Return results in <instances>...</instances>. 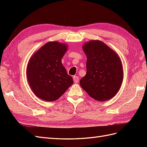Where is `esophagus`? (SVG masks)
<instances>
[{
  "instance_id": "obj_1",
  "label": "esophagus",
  "mask_w": 147,
  "mask_h": 147,
  "mask_svg": "<svg viewBox=\"0 0 147 147\" xmlns=\"http://www.w3.org/2000/svg\"><path fill=\"white\" fill-rule=\"evenodd\" d=\"M73 80H74V82L75 83H77L79 82V78L77 76H74Z\"/></svg>"
}]
</instances>
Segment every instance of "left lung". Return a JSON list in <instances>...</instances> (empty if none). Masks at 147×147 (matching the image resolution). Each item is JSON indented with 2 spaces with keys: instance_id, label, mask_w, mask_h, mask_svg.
<instances>
[{
  "instance_id": "1",
  "label": "left lung",
  "mask_w": 147,
  "mask_h": 147,
  "mask_svg": "<svg viewBox=\"0 0 147 147\" xmlns=\"http://www.w3.org/2000/svg\"><path fill=\"white\" fill-rule=\"evenodd\" d=\"M87 57L86 74L80 84L90 97L96 100L112 98L121 87L123 72L121 61L112 49L99 40L84 44Z\"/></svg>"
}]
</instances>
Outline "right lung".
Returning <instances> with one entry per match:
<instances>
[{"label": "right lung", "instance_id": "obj_1", "mask_svg": "<svg viewBox=\"0 0 147 147\" xmlns=\"http://www.w3.org/2000/svg\"><path fill=\"white\" fill-rule=\"evenodd\" d=\"M67 49L65 44L50 42L30 59L26 74L29 85L38 98L55 101L73 84L72 77L61 63Z\"/></svg>", "mask_w": 147, "mask_h": 147}]
</instances>
